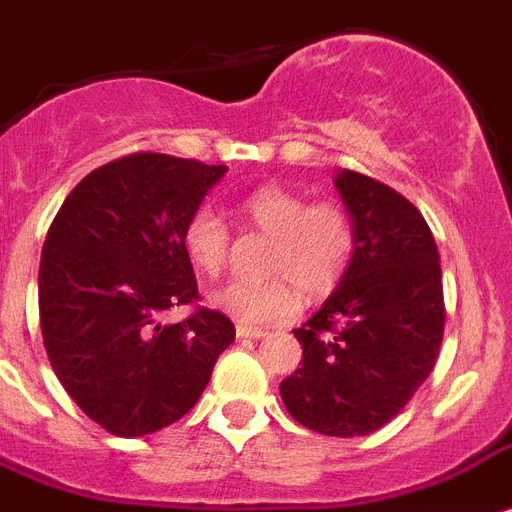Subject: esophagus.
Segmentation results:
<instances>
[{"mask_svg": "<svg viewBox=\"0 0 512 512\" xmlns=\"http://www.w3.org/2000/svg\"><path fill=\"white\" fill-rule=\"evenodd\" d=\"M236 336L239 338H265L268 336V330L249 328V325H236Z\"/></svg>", "mask_w": 512, "mask_h": 512, "instance_id": "34e87169", "label": "esophagus"}]
</instances>
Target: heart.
I'll return each mask as SVG.
<instances>
[{
  "mask_svg": "<svg viewBox=\"0 0 512 512\" xmlns=\"http://www.w3.org/2000/svg\"><path fill=\"white\" fill-rule=\"evenodd\" d=\"M247 229L270 236L263 260L265 281H229L210 294V304L236 322L260 328L291 317L302 291L322 299L338 289L356 249V226L338 200H315L283 184H265L236 203ZM184 252L208 276L221 273L231 252L229 223L203 205L182 231Z\"/></svg>",
  "mask_w": 512,
  "mask_h": 512,
  "instance_id": "heart-1",
  "label": "heart"
}]
</instances>
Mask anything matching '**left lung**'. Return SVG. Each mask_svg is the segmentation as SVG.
Wrapping results in <instances>:
<instances>
[{
  "instance_id": "obj_1",
  "label": "left lung",
  "mask_w": 512,
  "mask_h": 512,
  "mask_svg": "<svg viewBox=\"0 0 512 512\" xmlns=\"http://www.w3.org/2000/svg\"><path fill=\"white\" fill-rule=\"evenodd\" d=\"M336 187L356 226L338 289L294 330L302 367L281 382L283 406L320 435L385 427L422 388L445 333L440 252L427 221L388 184L341 169Z\"/></svg>"
}]
</instances>
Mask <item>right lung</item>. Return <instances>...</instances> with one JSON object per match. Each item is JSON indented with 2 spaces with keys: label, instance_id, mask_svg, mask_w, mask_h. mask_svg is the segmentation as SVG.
Listing matches in <instances>:
<instances>
[{
  "label": "right lung",
  "instance_id": "right-lung-1",
  "mask_svg": "<svg viewBox=\"0 0 512 512\" xmlns=\"http://www.w3.org/2000/svg\"><path fill=\"white\" fill-rule=\"evenodd\" d=\"M226 166L132 153L98 166L67 195L38 270L41 333L54 375L88 419L143 437L200 401L234 322L200 299L182 231Z\"/></svg>",
  "mask_w": 512,
  "mask_h": 512
}]
</instances>
